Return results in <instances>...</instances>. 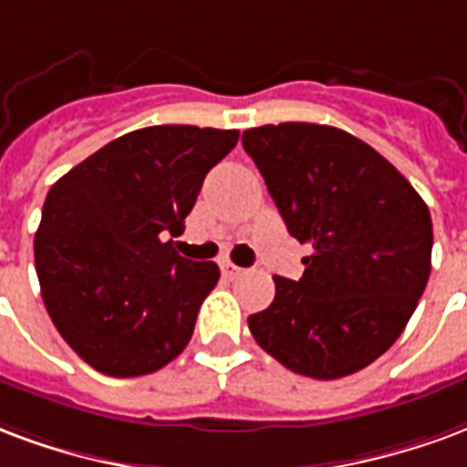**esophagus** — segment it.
I'll return each instance as SVG.
<instances>
[{
	"label": "esophagus",
	"instance_id": "esophagus-1",
	"mask_svg": "<svg viewBox=\"0 0 467 467\" xmlns=\"http://www.w3.org/2000/svg\"><path fill=\"white\" fill-rule=\"evenodd\" d=\"M241 274H244V268L234 266V264H221V275H223L226 281H236Z\"/></svg>",
	"mask_w": 467,
	"mask_h": 467
}]
</instances>
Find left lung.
Segmentation results:
<instances>
[{
	"label": "left lung",
	"mask_w": 467,
	"mask_h": 467,
	"mask_svg": "<svg viewBox=\"0 0 467 467\" xmlns=\"http://www.w3.org/2000/svg\"><path fill=\"white\" fill-rule=\"evenodd\" d=\"M288 234L313 248L298 281L274 275L266 311L248 316L261 348L301 376L333 380L383 356L431 275L425 201L373 146L323 124L244 131Z\"/></svg>",
	"instance_id": "1"
}]
</instances>
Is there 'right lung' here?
<instances>
[{
	"label": "right lung",
	"instance_id": "add662e5",
	"mask_svg": "<svg viewBox=\"0 0 467 467\" xmlns=\"http://www.w3.org/2000/svg\"><path fill=\"white\" fill-rule=\"evenodd\" d=\"M236 129L163 124L109 141L54 183L34 236L42 298L61 338L114 378L154 373L192 341L213 261L173 241Z\"/></svg>",
	"mask_w": 467,
	"mask_h": 467
}]
</instances>
